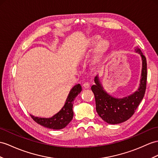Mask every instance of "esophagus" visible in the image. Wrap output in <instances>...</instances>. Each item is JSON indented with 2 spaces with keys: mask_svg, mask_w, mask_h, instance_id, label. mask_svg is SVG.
Wrapping results in <instances>:
<instances>
[{
  "mask_svg": "<svg viewBox=\"0 0 158 158\" xmlns=\"http://www.w3.org/2000/svg\"><path fill=\"white\" fill-rule=\"evenodd\" d=\"M82 86H83V87L84 88H86V89H87V88H88L90 87V84L88 83V82H84L83 84H82Z\"/></svg>",
  "mask_w": 158,
  "mask_h": 158,
  "instance_id": "esophagus-1",
  "label": "esophagus"
}]
</instances>
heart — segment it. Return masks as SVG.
<instances>
[{
	"instance_id": "1",
	"label": "heart",
	"mask_w": 158,
	"mask_h": 158,
	"mask_svg": "<svg viewBox=\"0 0 158 158\" xmlns=\"http://www.w3.org/2000/svg\"><path fill=\"white\" fill-rule=\"evenodd\" d=\"M99 35L92 36L90 40V44L94 45L97 44L92 53L91 58V64L93 66H98L105 58L106 53H108L110 47V42L106 39L100 40Z\"/></svg>"
}]
</instances>
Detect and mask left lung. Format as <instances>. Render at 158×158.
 Instances as JSON below:
<instances>
[{"instance_id":"obj_1","label":"left lung","mask_w":158,"mask_h":158,"mask_svg":"<svg viewBox=\"0 0 158 158\" xmlns=\"http://www.w3.org/2000/svg\"><path fill=\"white\" fill-rule=\"evenodd\" d=\"M135 50L139 53L142 60L140 84L137 91L123 98L113 97L104 90L98 76L94 78L95 84L91 87L94 94L97 112L109 124H118L128 120L144 97L147 83V61L139 48H137Z\"/></svg>"}]
</instances>
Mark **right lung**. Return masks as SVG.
<instances>
[{
    "label": "right lung",
    "mask_w": 158,
    "mask_h": 158,
    "mask_svg": "<svg viewBox=\"0 0 158 158\" xmlns=\"http://www.w3.org/2000/svg\"><path fill=\"white\" fill-rule=\"evenodd\" d=\"M82 91V86L80 84H76L73 87L66 101L63 108L58 113L50 118H41L34 117L30 114L31 117L37 123L52 129H61L69 124L74 116L73 112V104L75 98Z\"/></svg>",
    "instance_id": "add662e5"
}]
</instances>
